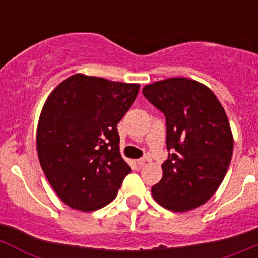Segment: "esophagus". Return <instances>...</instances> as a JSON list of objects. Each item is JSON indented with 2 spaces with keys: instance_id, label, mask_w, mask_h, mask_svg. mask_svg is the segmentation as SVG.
Returning a JSON list of instances; mask_svg holds the SVG:
<instances>
[{
  "instance_id": "obj_1",
  "label": "esophagus",
  "mask_w": 258,
  "mask_h": 258,
  "mask_svg": "<svg viewBox=\"0 0 258 258\" xmlns=\"http://www.w3.org/2000/svg\"><path fill=\"white\" fill-rule=\"evenodd\" d=\"M150 161H151V157L145 156V157H142V159H138V160H137V163H138V165H145L146 163H150Z\"/></svg>"
}]
</instances>
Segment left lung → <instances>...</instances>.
I'll list each match as a JSON object with an SVG mask.
<instances>
[{
	"label": "left lung",
	"instance_id": "left-lung-1",
	"mask_svg": "<svg viewBox=\"0 0 258 258\" xmlns=\"http://www.w3.org/2000/svg\"><path fill=\"white\" fill-rule=\"evenodd\" d=\"M166 120L163 178L152 186L154 199L173 212L208 202L229 169L234 140L229 118L211 89L186 77H172L142 89Z\"/></svg>",
	"mask_w": 258,
	"mask_h": 258
}]
</instances>
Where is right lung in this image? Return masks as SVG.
I'll return each mask as SVG.
<instances>
[{
  "instance_id": "add662e5",
  "label": "right lung",
  "mask_w": 258,
  "mask_h": 258,
  "mask_svg": "<svg viewBox=\"0 0 258 258\" xmlns=\"http://www.w3.org/2000/svg\"><path fill=\"white\" fill-rule=\"evenodd\" d=\"M138 90V84L77 74L47 97L36 136L38 160L71 208L97 211L117 195L131 172L120 154L117 124Z\"/></svg>"
}]
</instances>
